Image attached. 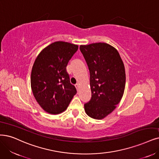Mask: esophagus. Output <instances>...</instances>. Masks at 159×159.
<instances>
[{"instance_id":"esophagus-1","label":"esophagus","mask_w":159,"mask_h":159,"mask_svg":"<svg viewBox=\"0 0 159 159\" xmlns=\"http://www.w3.org/2000/svg\"><path fill=\"white\" fill-rule=\"evenodd\" d=\"M75 87H76V90H79V84H75Z\"/></svg>"}]
</instances>
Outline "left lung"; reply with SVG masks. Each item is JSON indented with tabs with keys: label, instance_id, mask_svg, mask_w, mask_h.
<instances>
[{
	"label": "left lung",
	"instance_id": "obj_1",
	"mask_svg": "<svg viewBox=\"0 0 159 159\" xmlns=\"http://www.w3.org/2000/svg\"><path fill=\"white\" fill-rule=\"evenodd\" d=\"M90 71V100L84 104L86 113L100 120L116 108L122 98L126 83L125 66L119 53L107 43L80 45Z\"/></svg>",
	"mask_w": 159,
	"mask_h": 159
}]
</instances>
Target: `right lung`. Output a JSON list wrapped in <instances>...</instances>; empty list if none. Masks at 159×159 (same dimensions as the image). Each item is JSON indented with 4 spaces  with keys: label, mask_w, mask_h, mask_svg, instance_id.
Instances as JSON below:
<instances>
[{
    "label": "right lung",
    "mask_w": 159,
    "mask_h": 159,
    "mask_svg": "<svg viewBox=\"0 0 159 159\" xmlns=\"http://www.w3.org/2000/svg\"><path fill=\"white\" fill-rule=\"evenodd\" d=\"M78 45L57 41L46 46L37 57L31 75L34 97L46 112L60 114L76 93L66 67Z\"/></svg>",
    "instance_id": "1"
}]
</instances>
